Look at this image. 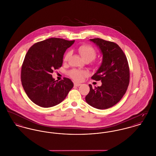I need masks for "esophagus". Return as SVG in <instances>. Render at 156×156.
Returning <instances> with one entry per match:
<instances>
[{
	"instance_id": "esophagus-1",
	"label": "esophagus",
	"mask_w": 156,
	"mask_h": 156,
	"mask_svg": "<svg viewBox=\"0 0 156 156\" xmlns=\"http://www.w3.org/2000/svg\"><path fill=\"white\" fill-rule=\"evenodd\" d=\"M74 85L75 86H80L81 84L80 83H74Z\"/></svg>"
}]
</instances>
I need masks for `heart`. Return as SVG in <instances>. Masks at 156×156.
<instances>
[{
    "label": "heart",
    "mask_w": 156,
    "mask_h": 156,
    "mask_svg": "<svg viewBox=\"0 0 156 156\" xmlns=\"http://www.w3.org/2000/svg\"><path fill=\"white\" fill-rule=\"evenodd\" d=\"M77 51L85 61L90 62L95 58L97 55V51L95 49L89 44L80 45L77 48ZM70 55V52L69 51L67 52L64 57V61H67ZM85 74V71L77 69H73L69 72V76L76 81L82 80Z\"/></svg>",
    "instance_id": "1"
}]
</instances>
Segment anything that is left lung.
Listing matches in <instances>:
<instances>
[{"label": "left lung", "mask_w": 156, "mask_h": 156, "mask_svg": "<svg viewBox=\"0 0 156 156\" xmlns=\"http://www.w3.org/2000/svg\"><path fill=\"white\" fill-rule=\"evenodd\" d=\"M99 47L102 54L101 65L92 76L101 80V86L92 88L86 96V102L99 110L109 108L115 105L125 94L129 83L130 73L127 58L120 46L113 42L99 38L90 39Z\"/></svg>", "instance_id": "1"}]
</instances>
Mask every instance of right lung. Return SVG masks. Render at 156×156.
Here are the masks:
<instances>
[{
	"label": "right lung",
	"mask_w": 156,
	"mask_h": 156,
	"mask_svg": "<svg viewBox=\"0 0 156 156\" xmlns=\"http://www.w3.org/2000/svg\"><path fill=\"white\" fill-rule=\"evenodd\" d=\"M74 41L49 38L36 43L28 49L21 72L23 88L36 105L48 108L65 99L73 87L70 79L55 80L51 73L62 66L63 55Z\"/></svg>",
	"instance_id": "1"
}]
</instances>
